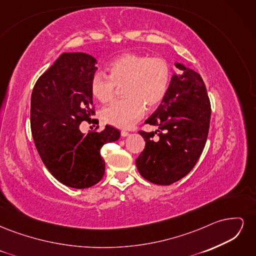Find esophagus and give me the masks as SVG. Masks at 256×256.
Returning a JSON list of instances; mask_svg holds the SVG:
<instances>
[{"label":"esophagus","instance_id":"34e87169","mask_svg":"<svg viewBox=\"0 0 256 256\" xmlns=\"http://www.w3.org/2000/svg\"><path fill=\"white\" fill-rule=\"evenodd\" d=\"M120 134H122V136H124V138H125V136H129V132H127V131H122V132H120Z\"/></svg>","mask_w":256,"mask_h":256}]
</instances>
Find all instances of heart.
<instances>
[{
	"label": "heart",
	"mask_w": 256,
	"mask_h": 256,
	"mask_svg": "<svg viewBox=\"0 0 256 256\" xmlns=\"http://www.w3.org/2000/svg\"><path fill=\"white\" fill-rule=\"evenodd\" d=\"M107 78L96 74L90 81V92L100 102H109L115 86L122 88L125 99L118 100L102 111V120L118 128H128L140 120L145 106L154 110L164 99L170 83V65L161 58L126 53L106 67Z\"/></svg>",
	"instance_id": "heart-1"
}]
</instances>
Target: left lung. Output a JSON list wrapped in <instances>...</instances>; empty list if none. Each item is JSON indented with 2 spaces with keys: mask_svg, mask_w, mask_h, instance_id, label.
Returning <instances> with one entry per match:
<instances>
[{
  "mask_svg": "<svg viewBox=\"0 0 256 256\" xmlns=\"http://www.w3.org/2000/svg\"><path fill=\"white\" fill-rule=\"evenodd\" d=\"M175 66L178 70L164 99L145 120L158 129L140 131L145 148L136 160L145 180L164 186L182 180L196 166L207 140L212 114L202 76L182 63ZM157 133L160 138L154 140Z\"/></svg>",
  "mask_w": 256,
  "mask_h": 256,
  "instance_id": "1",
  "label": "left lung"
}]
</instances>
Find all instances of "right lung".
Listing matches in <instances>:
<instances>
[{"label": "right lung", "mask_w": 256, "mask_h": 256, "mask_svg": "<svg viewBox=\"0 0 256 256\" xmlns=\"http://www.w3.org/2000/svg\"><path fill=\"white\" fill-rule=\"evenodd\" d=\"M97 60L82 52L63 53L37 80L30 97V129L44 164L67 187L85 189L102 180V147L118 141L120 131L106 125L100 132H81L90 120V81Z\"/></svg>", "instance_id": "right-lung-1"}]
</instances>
